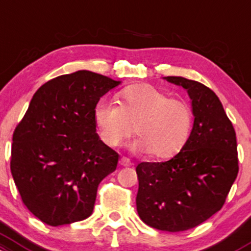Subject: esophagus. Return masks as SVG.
<instances>
[{
  "instance_id": "esophagus-1",
  "label": "esophagus",
  "mask_w": 251,
  "mask_h": 251,
  "mask_svg": "<svg viewBox=\"0 0 251 251\" xmlns=\"http://www.w3.org/2000/svg\"><path fill=\"white\" fill-rule=\"evenodd\" d=\"M119 164L123 167H130L132 164V162L127 158V157H121V158L119 159Z\"/></svg>"
}]
</instances>
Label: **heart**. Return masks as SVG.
Segmentation results:
<instances>
[{
    "instance_id": "b5f03b06",
    "label": "heart",
    "mask_w": 251,
    "mask_h": 251,
    "mask_svg": "<svg viewBox=\"0 0 251 251\" xmlns=\"http://www.w3.org/2000/svg\"><path fill=\"white\" fill-rule=\"evenodd\" d=\"M118 98L120 106L101 100L95 107V125L104 144L119 147L133 134L134 126L139 136L133 143L136 151L169 158L183 148L192 126L191 108L184 101L145 83L124 88Z\"/></svg>"
}]
</instances>
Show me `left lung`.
Returning <instances> with one entry per match:
<instances>
[{"label":"left lung","instance_id":"obj_1","mask_svg":"<svg viewBox=\"0 0 251 251\" xmlns=\"http://www.w3.org/2000/svg\"><path fill=\"white\" fill-rule=\"evenodd\" d=\"M192 100L194 124L186 144L167 162H142L137 212L149 226L168 232L193 228L224 205L238 174L236 132L218 96L197 81L168 76Z\"/></svg>","mask_w":251,"mask_h":251}]
</instances>
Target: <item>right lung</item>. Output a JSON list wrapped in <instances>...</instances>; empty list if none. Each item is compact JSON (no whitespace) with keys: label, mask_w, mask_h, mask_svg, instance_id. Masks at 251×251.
I'll return each mask as SVG.
<instances>
[{"label":"right lung","mask_w":251,"mask_h":251,"mask_svg":"<svg viewBox=\"0 0 251 251\" xmlns=\"http://www.w3.org/2000/svg\"><path fill=\"white\" fill-rule=\"evenodd\" d=\"M119 83L87 70L50 79L15 127L10 172L25 206L45 224L88 218L99 183L117 169L119 153L99 138L94 111Z\"/></svg>","instance_id":"1"}]
</instances>
